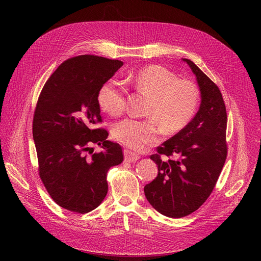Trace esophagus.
I'll use <instances>...</instances> for the list:
<instances>
[{"label": "esophagus", "instance_id": "obj_1", "mask_svg": "<svg viewBox=\"0 0 261 261\" xmlns=\"http://www.w3.org/2000/svg\"><path fill=\"white\" fill-rule=\"evenodd\" d=\"M123 155H125V161L129 162V163L136 162L140 159V156L138 154L133 153L132 151H130V150H127V149L123 150Z\"/></svg>", "mask_w": 261, "mask_h": 261}]
</instances>
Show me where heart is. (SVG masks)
Returning a JSON list of instances; mask_svg holds the SVG:
<instances>
[{
  "instance_id": "obj_1",
  "label": "heart",
  "mask_w": 261,
  "mask_h": 261,
  "mask_svg": "<svg viewBox=\"0 0 261 261\" xmlns=\"http://www.w3.org/2000/svg\"><path fill=\"white\" fill-rule=\"evenodd\" d=\"M126 84L150 97L146 115L149 118L127 117L114 123L115 141L133 150H142L160 140L162 129L168 134L180 132L194 118L200 102L195 82L182 79L163 66H149L130 74ZM127 90L121 81L110 78L98 90L97 100L102 111L120 114L126 107ZM162 128H161L160 127Z\"/></svg>"
}]
</instances>
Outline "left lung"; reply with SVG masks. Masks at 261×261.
I'll return each mask as SVG.
<instances>
[{"label":"left lung","instance_id":"8db88e82","mask_svg":"<svg viewBox=\"0 0 261 261\" xmlns=\"http://www.w3.org/2000/svg\"><path fill=\"white\" fill-rule=\"evenodd\" d=\"M186 62L197 78L201 103L187 127L150 156L158 165L155 179L144 187L149 203L162 215L182 218L197 211L207 200L221 173L227 155L226 109L222 94L189 59ZM162 155L177 156L163 160Z\"/></svg>","mask_w":261,"mask_h":261}]
</instances>
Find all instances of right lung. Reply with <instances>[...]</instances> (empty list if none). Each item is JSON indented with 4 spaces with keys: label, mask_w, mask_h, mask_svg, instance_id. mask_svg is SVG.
<instances>
[{
    "label": "right lung",
    "mask_w": 261,
    "mask_h": 261,
    "mask_svg": "<svg viewBox=\"0 0 261 261\" xmlns=\"http://www.w3.org/2000/svg\"><path fill=\"white\" fill-rule=\"evenodd\" d=\"M122 61L81 55L61 63L40 93L33 120L39 175L59 206L86 214L108 193L107 173L123 160L120 145L107 141L98 90ZM104 150L93 154L90 146Z\"/></svg>",
    "instance_id": "1"
}]
</instances>
